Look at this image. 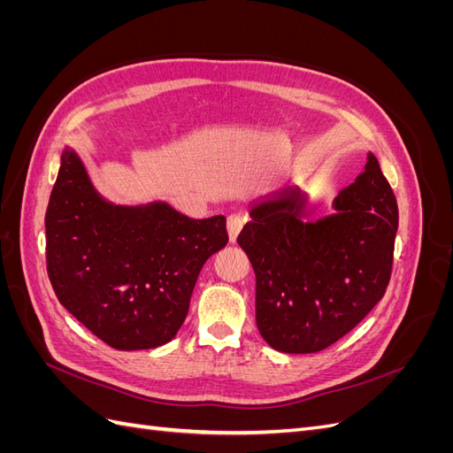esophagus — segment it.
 Wrapping results in <instances>:
<instances>
[{"instance_id": "34e87169", "label": "esophagus", "mask_w": 453, "mask_h": 453, "mask_svg": "<svg viewBox=\"0 0 453 453\" xmlns=\"http://www.w3.org/2000/svg\"><path fill=\"white\" fill-rule=\"evenodd\" d=\"M245 225V217L243 215H228V221H226V228H228V240L234 243L238 240L240 230Z\"/></svg>"}]
</instances>
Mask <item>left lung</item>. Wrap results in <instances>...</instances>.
Instances as JSON below:
<instances>
[{
  "label": "left lung",
  "mask_w": 453,
  "mask_h": 453,
  "mask_svg": "<svg viewBox=\"0 0 453 453\" xmlns=\"http://www.w3.org/2000/svg\"><path fill=\"white\" fill-rule=\"evenodd\" d=\"M315 208L300 187L260 196L238 236L257 278V326L281 353H315L334 344L386 293L399 208L374 153L333 200Z\"/></svg>",
  "instance_id": "left-lung-1"
}]
</instances>
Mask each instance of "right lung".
<instances>
[{
    "label": "right lung",
    "instance_id": "add662e5",
    "mask_svg": "<svg viewBox=\"0 0 453 453\" xmlns=\"http://www.w3.org/2000/svg\"><path fill=\"white\" fill-rule=\"evenodd\" d=\"M47 272L60 304L107 346L168 344L188 313L198 273L226 242V219H190L168 202L104 198L65 145L45 215Z\"/></svg>",
    "mask_w": 453,
    "mask_h": 453
}]
</instances>
